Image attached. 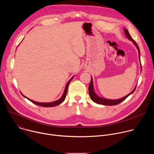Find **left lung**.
Returning a JSON list of instances; mask_svg holds the SVG:
<instances>
[{
	"label": "left lung",
	"instance_id": "obj_1",
	"mask_svg": "<svg viewBox=\"0 0 154 154\" xmlns=\"http://www.w3.org/2000/svg\"><path fill=\"white\" fill-rule=\"evenodd\" d=\"M124 32H125V36H127V38L132 41V42L134 44L135 46L137 47V49H138V54H139V59L140 60V49H139V47L138 46V45L137 44V42L133 39V38L131 37L130 35L129 34L128 30L126 29H124ZM140 65H141V63L140 62ZM137 88V86H135V88H134V90L131 91L130 93H129L128 95L125 96V97H122V98H121V99H116V100H112V99H105V98H102V97H99V96H97L96 93L94 92V88H93V79L91 77V82H90V85H89V88H88V90H89V95H90V98L91 99V100L94 102L95 103H98V104H100V105H117L119 103H121V102H122L123 100H124L128 96H130V94H132L135 89Z\"/></svg>",
	"mask_w": 154,
	"mask_h": 154
}]
</instances>
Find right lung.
<instances>
[{
	"mask_svg": "<svg viewBox=\"0 0 154 154\" xmlns=\"http://www.w3.org/2000/svg\"><path fill=\"white\" fill-rule=\"evenodd\" d=\"M74 76L69 80V82L67 83L66 85V87H65V89H64V93L61 96V97L60 99H59L58 100H56V101H54V102H49V103H45V102H35V101H33L29 98H27V97H26L25 96H24L23 94L21 93V94L23 95L24 97L27 98L28 100H29L30 101H31L32 103L37 105H39V106H45V107H52V106H57L59 104H60L61 103H62L65 98H66V94H67V91H68V86L69 85V83L71 82V81L72 80Z\"/></svg>",
	"mask_w": 154,
	"mask_h": 154,
	"instance_id": "1",
	"label": "right lung"
}]
</instances>
